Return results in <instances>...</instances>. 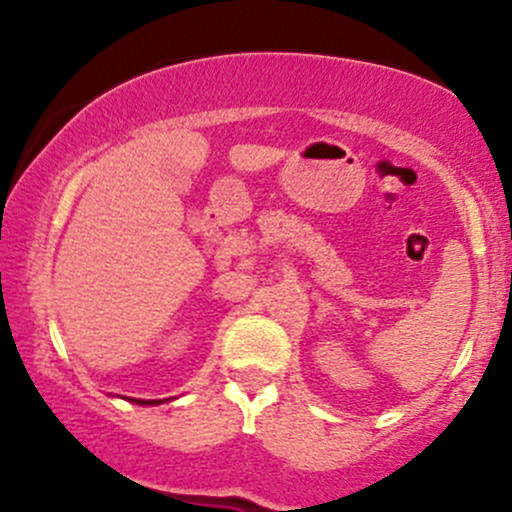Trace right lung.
Segmentation results:
<instances>
[{
	"label": "right lung",
	"instance_id": "right-lung-1",
	"mask_svg": "<svg viewBox=\"0 0 512 512\" xmlns=\"http://www.w3.org/2000/svg\"><path fill=\"white\" fill-rule=\"evenodd\" d=\"M132 402H137V404H161L158 399H132Z\"/></svg>",
	"mask_w": 512,
	"mask_h": 512
}]
</instances>
